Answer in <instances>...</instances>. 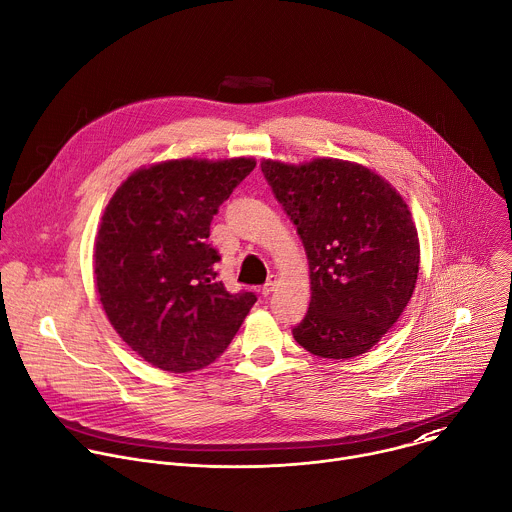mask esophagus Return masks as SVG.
I'll return each mask as SVG.
<instances>
[{"label": "esophagus", "instance_id": "1", "mask_svg": "<svg viewBox=\"0 0 512 512\" xmlns=\"http://www.w3.org/2000/svg\"><path fill=\"white\" fill-rule=\"evenodd\" d=\"M277 275H271L269 279H267V283L261 287V294L267 298V296H271L273 294V291H275V287H277Z\"/></svg>", "mask_w": 512, "mask_h": 512}]
</instances>
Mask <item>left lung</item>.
Segmentation results:
<instances>
[{"instance_id": "8db88e82", "label": "left lung", "mask_w": 512, "mask_h": 512, "mask_svg": "<svg viewBox=\"0 0 512 512\" xmlns=\"http://www.w3.org/2000/svg\"><path fill=\"white\" fill-rule=\"evenodd\" d=\"M261 172L310 263V308L291 330L322 358L371 350L399 320L419 273V239L401 194L369 168L318 158Z\"/></svg>"}]
</instances>
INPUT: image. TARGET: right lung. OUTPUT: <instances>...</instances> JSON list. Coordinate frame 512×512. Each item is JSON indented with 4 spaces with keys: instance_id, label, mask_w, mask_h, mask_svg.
Listing matches in <instances>:
<instances>
[{
    "instance_id": "1",
    "label": "right lung",
    "mask_w": 512,
    "mask_h": 512,
    "mask_svg": "<svg viewBox=\"0 0 512 512\" xmlns=\"http://www.w3.org/2000/svg\"><path fill=\"white\" fill-rule=\"evenodd\" d=\"M255 160H172L133 172L109 200L95 245V281L117 334L168 373L208 367L257 302L216 281L212 216Z\"/></svg>"
}]
</instances>
